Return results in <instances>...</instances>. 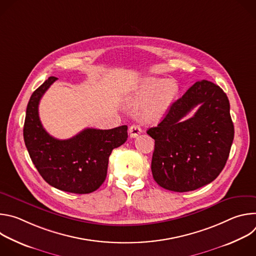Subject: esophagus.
Masks as SVG:
<instances>
[{"instance_id": "34e87169", "label": "esophagus", "mask_w": 256, "mask_h": 256, "mask_svg": "<svg viewBox=\"0 0 256 256\" xmlns=\"http://www.w3.org/2000/svg\"><path fill=\"white\" fill-rule=\"evenodd\" d=\"M140 132H142V130H140V126H138V124H132V126L130 128V130H128V134H130V138H136V136H138Z\"/></svg>"}]
</instances>
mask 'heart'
<instances>
[{
    "label": "heart",
    "instance_id": "b5f03b06",
    "mask_svg": "<svg viewBox=\"0 0 256 256\" xmlns=\"http://www.w3.org/2000/svg\"><path fill=\"white\" fill-rule=\"evenodd\" d=\"M177 92L178 87L174 81L147 77L134 86L132 98L134 104L146 103L144 118L149 122H156L165 114Z\"/></svg>",
    "mask_w": 256,
    "mask_h": 256
}]
</instances>
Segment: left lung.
<instances>
[{
	"mask_svg": "<svg viewBox=\"0 0 256 256\" xmlns=\"http://www.w3.org/2000/svg\"><path fill=\"white\" fill-rule=\"evenodd\" d=\"M198 104L195 116L184 121ZM147 134L155 140L151 169L157 184L177 192L198 190L214 180L228 160L234 138L229 99L218 85L198 81Z\"/></svg>",
	"mask_w": 256,
	"mask_h": 256,
	"instance_id": "1",
	"label": "left lung"
}]
</instances>
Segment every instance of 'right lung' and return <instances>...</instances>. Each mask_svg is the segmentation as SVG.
Segmentation results:
<instances>
[{"label": "right lung", "instance_id": "right-lung-1", "mask_svg": "<svg viewBox=\"0 0 256 256\" xmlns=\"http://www.w3.org/2000/svg\"><path fill=\"white\" fill-rule=\"evenodd\" d=\"M56 80L50 77L32 93L26 109L24 142L34 166L50 186L72 194H90L104 182L109 156L126 142L128 126L85 128L68 140L52 136L42 124L38 105Z\"/></svg>", "mask_w": 256, "mask_h": 256}]
</instances>
